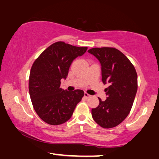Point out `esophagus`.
<instances>
[{
    "instance_id": "obj_1",
    "label": "esophagus",
    "mask_w": 159,
    "mask_h": 159,
    "mask_svg": "<svg viewBox=\"0 0 159 159\" xmlns=\"http://www.w3.org/2000/svg\"><path fill=\"white\" fill-rule=\"evenodd\" d=\"M90 97H91V96L89 95V94H88V93H84V98H90Z\"/></svg>"
}]
</instances>
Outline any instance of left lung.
Wrapping results in <instances>:
<instances>
[{
    "mask_svg": "<svg viewBox=\"0 0 159 159\" xmlns=\"http://www.w3.org/2000/svg\"><path fill=\"white\" fill-rule=\"evenodd\" d=\"M93 54L101 65L102 81L107 98L99 99V105L91 110L93 120L104 129L121 124L129 115L138 90V75L131 62L119 50L113 47L92 48Z\"/></svg>",
    "mask_w": 159,
    "mask_h": 159,
    "instance_id": "1",
    "label": "left lung"
}]
</instances>
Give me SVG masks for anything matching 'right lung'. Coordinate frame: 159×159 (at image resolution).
<instances>
[{
	"label": "right lung",
	"instance_id": "1",
	"mask_svg": "<svg viewBox=\"0 0 159 159\" xmlns=\"http://www.w3.org/2000/svg\"><path fill=\"white\" fill-rule=\"evenodd\" d=\"M87 50L86 47L57 42L33 63L29 76V94L36 113L47 124L59 125L69 120L84 96L82 90L68 91L60 86L61 80L68 76L72 61Z\"/></svg>",
	"mask_w": 159,
	"mask_h": 159
}]
</instances>
